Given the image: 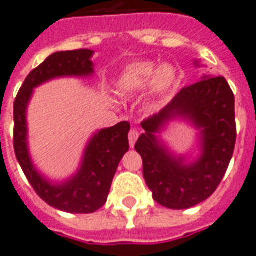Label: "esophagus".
<instances>
[{
	"label": "esophagus",
	"mask_w": 256,
	"mask_h": 256,
	"mask_svg": "<svg viewBox=\"0 0 256 256\" xmlns=\"http://www.w3.org/2000/svg\"><path fill=\"white\" fill-rule=\"evenodd\" d=\"M138 136H139V132H136L135 128H132L130 132H128V143H130V147H134L135 142H136Z\"/></svg>",
	"instance_id": "34e87169"
}]
</instances>
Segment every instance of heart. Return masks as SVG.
<instances>
[{
  "mask_svg": "<svg viewBox=\"0 0 256 256\" xmlns=\"http://www.w3.org/2000/svg\"><path fill=\"white\" fill-rule=\"evenodd\" d=\"M178 80L177 68L169 64L156 65L151 61H139L124 68L117 80V92L121 96L134 95L152 83L154 95H164Z\"/></svg>",
  "mask_w": 256,
  "mask_h": 256,
  "instance_id": "b5f03b06",
  "label": "heart"
}]
</instances>
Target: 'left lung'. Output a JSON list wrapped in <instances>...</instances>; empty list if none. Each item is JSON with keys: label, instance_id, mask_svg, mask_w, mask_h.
I'll return each instance as SVG.
<instances>
[{"label": "left lung", "instance_id": "8db88e82", "mask_svg": "<svg viewBox=\"0 0 256 256\" xmlns=\"http://www.w3.org/2000/svg\"><path fill=\"white\" fill-rule=\"evenodd\" d=\"M174 118H184L201 130L202 152L192 163L172 155L157 136ZM142 128L146 132L135 150L143 160V176L154 199L172 210L194 207L214 194L233 156L237 136L233 91L224 76H204L182 88L158 114L142 122Z\"/></svg>", "mask_w": 256, "mask_h": 256}]
</instances>
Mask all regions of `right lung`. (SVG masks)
Masks as SVG:
<instances>
[{
    "mask_svg": "<svg viewBox=\"0 0 256 256\" xmlns=\"http://www.w3.org/2000/svg\"><path fill=\"white\" fill-rule=\"evenodd\" d=\"M94 50L76 49L53 53L34 68L26 78L14 102V151L23 173L45 203L68 214H92L105 204L118 164L128 151L130 124L96 132L86 147L76 174L62 184H53L42 177L30 158L27 144L26 112L34 88L61 76H90L94 74L91 57Z\"/></svg>",
    "mask_w": 256,
    "mask_h": 256,
    "instance_id": "right-lung-1",
    "label": "right lung"
}]
</instances>
